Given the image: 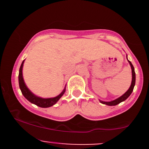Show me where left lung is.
Returning <instances> with one entry per match:
<instances>
[{
    "label": "left lung",
    "instance_id": "left-lung-1",
    "mask_svg": "<svg viewBox=\"0 0 149 149\" xmlns=\"http://www.w3.org/2000/svg\"><path fill=\"white\" fill-rule=\"evenodd\" d=\"M127 61H128V62H129L130 65V67H131V69H132V78L131 85H130V88L128 89V90H127V92H126L125 93H124L123 95H122V96L118 97V98L116 99V100L111 101V102H104V101H102V100H100V102L102 104H106V105H108V106H116V105H117V104L120 103V102H124L125 100H127L128 97H130V95L132 94V92L133 89H134V87L135 85L136 76H135L134 66H133V65L132 64V63L129 60H128V59H127Z\"/></svg>",
    "mask_w": 149,
    "mask_h": 149
}]
</instances>
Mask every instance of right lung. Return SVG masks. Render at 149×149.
I'll use <instances>...</instances> for the list:
<instances>
[{"mask_svg":"<svg viewBox=\"0 0 149 149\" xmlns=\"http://www.w3.org/2000/svg\"><path fill=\"white\" fill-rule=\"evenodd\" d=\"M24 61L25 59L22 61L21 66H20L19 68V88L20 90H21L22 95H24V97L29 102H30L31 103L35 104V105H36L39 107L48 108L54 105L64 94L65 91H66V86H65L63 91L61 92L59 95H57V96L54 97H51V98H42V97H38L37 96V95H34L33 92L28 88V87L26 86L23 78L22 70H23V66Z\"/></svg>","mask_w":149,"mask_h":149,"instance_id":"obj_1","label":"right lung"}]
</instances>
